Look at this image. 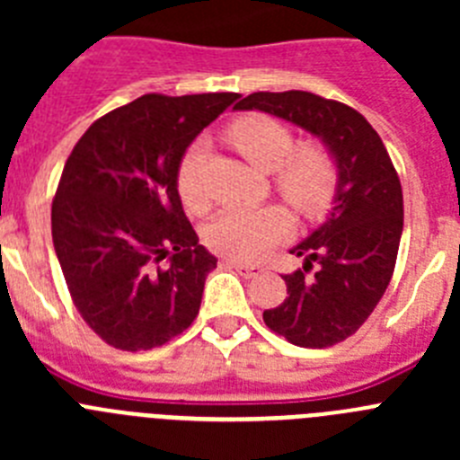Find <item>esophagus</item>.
Returning <instances> with one entry per match:
<instances>
[{"instance_id":"obj_1","label":"esophagus","mask_w":460,"mask_h":460,"mask_svg":"<svg viewBox=\"0 0 460 460\" xmlns=\"http://www.w3.org/2000/svg\"><path fill=\"white\" fill-rule=\"evenodd\" d=\"M226 265H230L233 270H237L243 279H255V276L262 274V267L260 265H246V262H237V260H226Z\"/></svg>"}]
</instances>
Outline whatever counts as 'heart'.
I'll use <instances>...</instances> for the list:
<instances>
[{"mask_svg":"<svg viewBox=\"0 0 460 460\" xmlns=\"http://www.w3.org/2000/svg\"><path fill=\"white\" fill-rule=\"evenodd\" d=\"M230 140L262 172H276V190L304 217H320L336 193L334 158L323 147L295 152V136L288 126L265 115L243 117L230 126ZM207 142L195 140L184 154L177 172V189L190 209L207 202L202 168ZM290 218L280 207H227L211 218L205 239L217 253L234 260H258L288 234Z\"/></svg>","mask_w":460,"mask_h":460,"instance_id":"b5f03b06","label":"heart"}]
</instances>
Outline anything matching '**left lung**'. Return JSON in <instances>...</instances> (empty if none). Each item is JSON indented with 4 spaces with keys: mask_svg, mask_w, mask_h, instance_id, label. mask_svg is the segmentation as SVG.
Returning a JSON list of instances; mask_svg holds the SVG:
<instances>
[{
    "mask_svg": "<svg viewBox=\"0 0 460 460\" xmlns=\"http://www.w3.org/2000/svg\"><path fill=\"white\" fill-rule=\"evenodd\" d=\"M234 110H260L320 137L334 158L336 193L320 227L290 253L304 270L283 276L286 302L265 324L299 348H329L352 336L377 306L396 265L403 190L371 124L350 105L311 92H255ZM316 265L313 277L305 274Z\"/></svg>",
    "mask_w": 460,
    "mask_h": 460,
    "instance_id": "obj_1",
    "label": "left lung"
}]
</instances>
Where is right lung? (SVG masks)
Here are the masks:
<instances>
[{"label": "right lung", "instance_id": "right-lung-1", "mask_svg": "<svg viewBox=\"0 0 460 460\" xmlns=\"http://www.w3.org/2000/svg\"><path fill=\"white\" fill-rule=\"evenodd\" d=\"M237 99L145 93L93 121L64 165L57 260L84 323L117 350L168 343L200 311L217 258L186 218L177 172L198 133Z\"/></svg>", "mask_w": 460, "mask_h": 460}]
</instances>
